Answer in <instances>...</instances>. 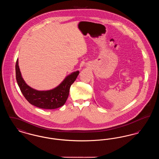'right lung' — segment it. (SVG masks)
Masks as SVG:
<instances>
[{
	"instance_id": "obj_1",
	"label": "right lung",
	"mask_w": 159,
	"mask_h": 159,
	"mask_svg": "<svg viewBox=\"0 0 159 159\" xmlns=\"http://www.w3.org/2000/svg\"><path fill=\"white\" fill-rule=\"evenodd\" d=\"M16 79L24 97L29 103L43 109H55L64 105L68 98L71 85L76 80L79 71L66 76L62 82L55 88L47 91H38L25 82L21 75L17 59L15 66Z\"/></svg>"
}]
</instances>
